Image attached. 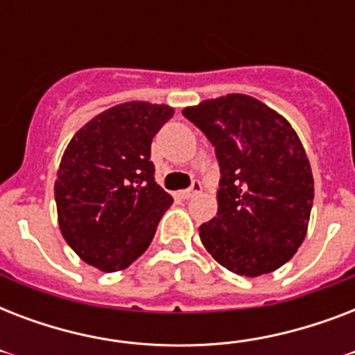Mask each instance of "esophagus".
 <instances>
[{"instance_id":"1","label":"esophagus","mask_w":355,"mask_h":355,"mask_svg":"<svg viewBox=\"0 0 355 355\" xmlns=\"http://www.w3.org/2000/svg\"><path fill=\"white\" fill-rule=\"evenodd\" d=\"M200 189H202V186H200V182L197 180V182L191 184V188L184 189V191H180L178 195H180L182 199H191V197H195L197 193H200Z\"/></svg>"}]
</instances>
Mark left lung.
<instances>
[{
  "mask_svg": "<svg viewBox=\"0 0 355 355\" xmlns=\"http://www.w3.org/2000/svg\"><path fill=\"white\" fill-rule=\"evenodd\" d=\"M182 114L210 139L221 167L217 217L199 227L205 248L248 278L280 269L302 245L313 205V173L291 123L245 94Z\"/></svg>",
  "mask_w": 355,
  "mask_h": 355,
  "instance_id": "obj_1",
  "label": "left lung"
}]
</instances>
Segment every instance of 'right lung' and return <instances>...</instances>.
Masks as SVG:
<instances>
[{"label": "right lung", "mask_w": 355, "mask_h": 355, "mask_svg": "<svg viewBox=\"0 0 355 355\" xmlns=\"http://www.w3.org/2000/svg\"><path fill=\"white\" fill-rule=\"evenodd\" d=\"M173 114L169 105L121 103L80 127L64 150L55 180L60 234L103 272L138 259L171 206L155 180L150 141Z\"/></svg>", "instance_id": "right-lung-1"}]
</instances>
